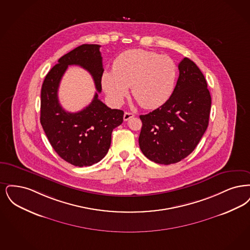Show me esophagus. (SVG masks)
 Here are the masks:
<instances>
[{
    "mask_svg": "<svg viewBox=\"0 0 250 250\" xmlns=\"http://www.w3.org/2000/svg\"><path fill=\"white\" fill-rule=\"evenodd\" d=\"M134 117V115L132 114V113H130V112H125L124 113V116H123V120H125V121H127V120H130L131 118H133Z\"/></svg>",
    "mask_w": 250,
    "mask_h": 250,
    "instance_id": "esophagus-1",
    "label": "esophagus"
}]
</instances>
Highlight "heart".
<instances>
[{"label":"heart","mask_w":250,"mask_h":250,"mask_svg":"<svg viewBox=\"0 0 250 250\" xmlns=\"http://www.w3.org/2000/svg\"><path fill=\"white\" fill-rule=\"evenodd\" d=\"M175 64L167 56L144 49H130L119 55L113 71L102 76V86L112 104L119 105L131 95L143 108L154 109L171 95L175 78Z\"/></svg>","instance_id":"heart-1"}]
</instances>
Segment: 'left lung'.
Here are the masks:
<instances>
[{"label": "left lung", "mask_w": 250, "mask_h": 250, "mask_svg": "<svg viewBox=\"0 0 250 250\" xmlns=\"http://www.w3.org/2000/svg\"><path fill=\"white\" fill-rule=\"evenodd\" d=\"M178 70L171 97L159 108L140 116L142 152L165 165L180 162L195 149L207 130L211 109L207 80L198 66L184 58Z\"/></svg>", "instance_id": "obj_1"}]
</instances>
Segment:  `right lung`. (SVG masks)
<instances>
[{"mask_svg": "<svg viewBox=\"0 0 250 250\" xmlns=\"http://www.w3.org/2000/svg\"><path fill=\"white\" fill-rule=\"evenodd\" d=\"M99 44H82L62 56L43 80L40 121L57 154L67 163L83 167L97 163L107 154L112 131L123 122L124 112L111 109L98 99L104 73ZM69 65L84 67L92 75L98 92L86 109L70 113L61 107L57 90Z\"/></svg>", "mask_w": 250, "mask_h": 250, "instance_id": "right-lung-1", "label": "right lung"}]
</instances>
